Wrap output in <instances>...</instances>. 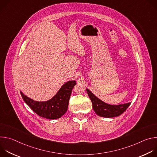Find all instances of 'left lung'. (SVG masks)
Here are the masks:
<instances>
[{
    "label": "left lung",
    "mask_w": 157,
    "mask_h": 157,
    "mask_svg": "<svg viewBox=\"0 0 157 157\" xmlns=\"http://www.w3.org/2000/svg\"><path fill=\"white\" fill-rule=\"evenodd\" d=\"M86 91L91 100L94 112L100 117L106 118L117 117L125 111L131 104V102H127L118 105L109 104L99 99L88 89H86Z\"/></svg>",
    "instance_id": "obj_1"
}]
</instances>
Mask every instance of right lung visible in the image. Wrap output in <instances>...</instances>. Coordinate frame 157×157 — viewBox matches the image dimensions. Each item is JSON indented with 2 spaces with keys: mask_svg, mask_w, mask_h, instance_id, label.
<instances>
[{
  "mask_svg": "<svg viewBox=\"0 0 157 157\" xmlns=\"http://www.w3.org/2000/svg\"><path fill=\"white\" fill-rule=\"evenodd\" d=\"M76 82L75 80H71L65 82L52 99L46 101H34L21 91L20 94L25 102L36 114L48 119H57L68 110L69 100Z\"/></svg>",
  "mask_w": 157,
  "mask_h": 157,
  "instance_id": "right-lung-1",
  "label": "right lung"
}]
</instances>
